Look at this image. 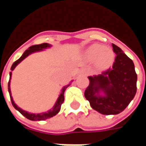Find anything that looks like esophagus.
I'll return each mask as SVG.
<instances>
[{"instance_id": "34e87169", "label": "esophagus", "mask_w": 146, "mask_h": 146, "mask_svg": "<svg viewBox=\"0 0 146 146\" xmlns=\"http://www.w3.org/2000/svg\"><path fill=\"white\" fill-rule=\"evenodd\" d=\"M82 73H84V74L87 75V74H88V70H86V69H84V70H82Z\"/></svg>"}]
</instances>
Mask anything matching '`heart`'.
Listing matches in <instances>:
<instances>
[{
  "mask_svg": "<svg viewBox=\"0 0 146 146\" xmlns=\"http://www.w3.org/2000/svg\"><path fill=\"white\" fill-rule=\"evenodd\" d=\"M86 54L89 59H96L97 64L101 68L110 66L113 62L114 54L109 48H106L100 44H93L87 50Z\"/></svg>",
  "mask_w": 146,
  "mask_h": 146,
  "instance_id": "1",
  "label": "heart"
}]
</instances>
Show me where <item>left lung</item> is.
Returning <instances> with one entry per match:
<instances>
[{
	"label": "left lung",
	"instance_id": "1",
	"mask_svg": "<svg viewBox=\"0 0 146 146\" xmlns=\"http://www.w3.org/2000/svg\"><path fill=\"white\" fill-rule=\"evenodd\" d=\"M116 54L113 67L98 76H88L89 85L84 92L92 109L103 115L121 113L137 92V74L133 61L116 45L112 44ZM103 92L104 96L99 95Z\"/></svg>",
	"mask_w": 146,
	"mask_h": 146
}]
</instances>
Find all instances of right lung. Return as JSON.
<instances>
[{"mask_svg": "<svg viewBox=\"0 0 146 146\" xmlns=\"http://www.w3.org/2000/svg\"><path fill=\"white\" fill-rule=\"evenodd\" d=\"M51 47V45L48 44V43H43V44H36V45H33V46H31L30 48H28L27 50L25 51L23 55L21 56L18 60H16L15 62L14 63L12 64V66L11 67V70H14V69L15 68V66H17L18 64L20 63L25 58H27L28 55H30V54H32L33 52H36V51H42L43 49H45V48H50ZM10 78H9V82H8V92H9V95H10V98H11V104L12 106H14V108L15 110H17L19 113L22 114V115H23L27 119H30V120H33V121H35V120H44L46 119H48V118H51L52 116H55L56 114H57L59 111H60L61 109V106L62 104L64 102V92L66 91V89L70 86L66 85L62 89V92H61L60 95L58 96V98L57 102H55V104H54V107L52 108L51 110H50L49 111H48L47 113H38V114H35V113H30L27 112V111H24L22 109H20L19 107H18L17 105L15 104L13 101V99H12V97H11V89H10V80L11 78V72H10Z\"/></svg>", "mask_w": 146, "mask_h": 146, "instance_id": "1", "label": "right lung"}]
</instances>
